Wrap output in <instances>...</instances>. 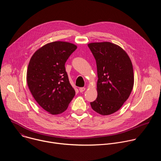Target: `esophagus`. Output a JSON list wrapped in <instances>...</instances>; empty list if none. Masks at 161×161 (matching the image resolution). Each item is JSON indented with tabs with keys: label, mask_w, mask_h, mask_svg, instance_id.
Here are the masks:
<instances>
[{
	"label": "esophagus",
	"mask_w": 161,
	"mask_h": 161,
	"mask_svg": "<svg viewBox=\"0 0 161 161\" xmlns=\"http://www.w3.org/2000/svg\"><path fill=\"white\" fill-rule=\"evenodd\" d=\"M79 90L80 92H84L85 90V87H81L79 88Z\"/></svg>",
	"instance_id": "esophagus-1"
}]
</instances>
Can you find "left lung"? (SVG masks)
Segmentation results:
<instances>
[{
  "label": "left lung",
  "mask_w": 161,
  "mask_h": 161,
  "mask_svg": "<svg viewBox=\"0 0 161 161\" xmlns=\"http://www.w3.org/2000/svg\"><path fill=\"white\" fill-rule=\"evenodd\" d=\"M88 47L97 65V99L90 103L102 115L117 111L129 98L134 85L131 60L119 46L109 42H91Z\"/></svg>",
  "instance_id": "8db88e82"
}]
</instances>
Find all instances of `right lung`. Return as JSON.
Returning a JSON list of instances; mask_svg holds the SVG:
<instances>
[{"instance_id":"right-lung-1","label":"right lung","mask_w":161,"mask_h":161,"mask_svg":"<svg viewBox=\"0 0 161 161\" xmlns=\"http://www.w3.org/2000/svg\"><path fill=\"white\" fill-rule=\"evenodd\" d=\"M76 48L73 43L55 41L38 49L30 60L27 73L29 88L40 106L52 114L65 111L75 96L65 63Z\"/></svg>"}]
</instances>
